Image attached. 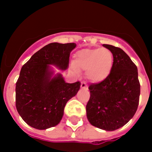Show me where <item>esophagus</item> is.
<instances>
[{
  "label": "esophagus",
  "instance_id": "1",
  "mask_svg": "<svg viewBox=\"0 0 152 152\" xmlns=\"http://www.w3.org/2000/svg\"><path fill=\"white\" fill-rule=\"evenodd\" d=\"M81 88H83V89H87L88 88L87 85H86V83L83 82V83H81Z\"/></svg>",
  "mask_w": 152,
  "mask_h": 152
}]
</instances>
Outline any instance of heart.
Instances as JSON below:
<instances>
[{
    "label": "heart",
    "mask_w": 152,
    "mask_h": 152,
    "mask_svg": "<svg viewBox=\"0 0 152 152\" xmlns=\"http://www.w3.org/2000/svg\"><path fill=\"white\" fill-rule=\"evenodd\" d=\"M73 64L72 69L75 73H78V69L85 70L88 80L100 83L111 73L113 55L106 48L83 49L76 53Z\"/></svg>",
    "instance_id": "b5f03b06"
}]
</instances>
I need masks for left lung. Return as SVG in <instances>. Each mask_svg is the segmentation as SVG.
I'll return each mask as SVG.
<instances>
[{
    "mask_svg": "<svg viewBox=\"0 0 152 152\" xmlns=\"http://www.w3.org/2000/svg\"><path fill=\"white\" fill-rule=\"evenodd\" d=\"M113 55L109 76L89 86L90 99L86 113L91 125L113 131L125 125L137 112L140 95L138 70L130 57L120 48L103 44Z\"/></svg>",
    "mask_w": 152,
    "mask_h": 152,
    "instance_id": "1",
    "label": "left lung"
}]
</instances>
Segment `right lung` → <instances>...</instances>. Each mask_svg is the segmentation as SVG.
<instances>
[{
    "mask_svg": "<svg viewBox=\"0 0 152 152\" xmlns=\"http://www.w3.org/2000/svg\"><path fill=\"white\" fill-rule=\"evenodd\" d=\"M76 43H49L34 54L22 66L15 86V106L29 126L46 130L60 123L65 105L74 97L81 83H67L61 73L55 74L50 65L61 70L69 66L70 52Z\"/></svg>",
    "mask_w": 152,
    "mask_h": 152,
    "instance_id": "obj_1",
    "label": "right lung"
}]
</instances>
